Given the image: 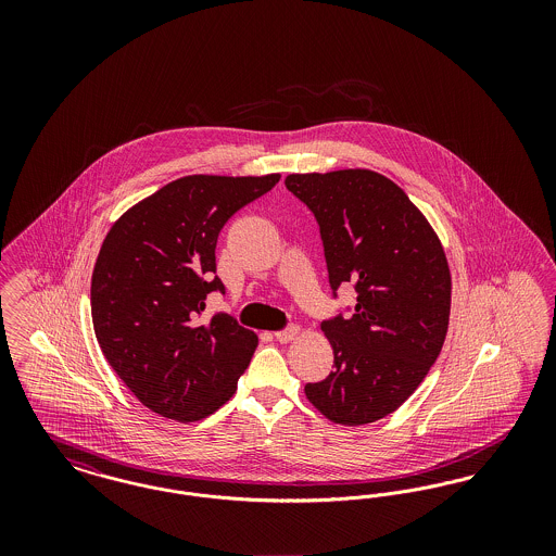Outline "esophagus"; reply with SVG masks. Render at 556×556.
Wrapping results in <instances>:
<instances>
[{"instance_id": "obj_1", "label": "esophagus", "mask_w": 556, "mask_h": 556, "mask_svg": "<svg viewBox=\"0 0 556 556\" xmlns=\"http://www.w3.org/2000/svg\"><path fill=\"white\" fill-rule=\"evenodd\" d=\"M298 333H300V327L291 325V327H288V329H281V331H277V333H275V338H277V342H281V344H288V342H291L293 338H298Z\"/></svg>"}]
</instances>
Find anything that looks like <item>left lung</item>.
<instances>
[{
	"mask_svg": "<svg viewBox=\"0 0 556 556\" xmlns=\"http://www.w3.org/2000/svg\"><path fill=\"white\" fill-rule=\"evenodd\" d=\"M317 218L333 295L352 283V317L320 323L333 367L304 392L329 421L367 425L394 413L435 363L448 331L444 248L421 211L367 168L288 175Z\"/></svg>",
	"mask_w": 556,
	"mask_h": 556,
	"instance_id": "obj_1",
	"label": "left lung"
}]
</instances>
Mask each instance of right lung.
<instances>
[{
    "instance_id": "add662e5",
    "label": "right lung",
    "mask_w": 556,
    "mask_h": 556,
    "mask_svg": "<svg viewBox=\"0 0 556 556\" xmlns=\"http://www.w3.org/2000/svg\"><path fill=\"white\" fill-rule=\"evenodd\" d=\"M281 175H189L125 212L108 231L91 277V318L110 367L150 410L200 421L238 390L258 345L227 313L202 320L225 293L216 239Z\"/></svg>"
}]
</instances>
